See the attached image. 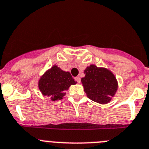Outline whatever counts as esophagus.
Returning <instances> with one entry per match:
<instances>
[{
	"instance_id": "esophagus-1",
	"label": "esophagus",
	"mask_w": 149,
	"mask_h": 149,
	"mask_svg": "<svg viewBox=\"0 0 149 149\" xmlns=\"http://www.w3.org/2000/svg\"><path fill=\"white\" fill-rule=\"evenodd\" d=\"M74 79H75V80L77 82V83H79V84H80V77H76Z\"/></svg>"
}]
</instances>
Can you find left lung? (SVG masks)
Instances as JSON below:
<instances>
[{"mask_svg": "<svg viewBox=\"0 0 149 149\" xmlns=\"http://www.w3.org/2000/svg\"><path fill=\"white\" fill-rule=\"evenodd\" d=\"M85 77L81 82L84 91L90 100L106 104L111 101L117 88V79L114 74L106 68H100L95 65H90L84 70Z\"/></svg>", "mask_w": 149, "mask_h": 149, "instance_id": "8db88e82", "label": "left lung"}]
</instances>
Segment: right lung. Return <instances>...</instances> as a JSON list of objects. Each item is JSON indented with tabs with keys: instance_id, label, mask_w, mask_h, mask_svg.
<instances>
[{
	"instance_id": "right-lung-1",
	"label": "right lung",
	"mask_w": 149,
	"mask_h": 149,
	"mask_svg": "<svg viewBox=\"0 0 149 149\" xmlns=\"http://www.w3.org/2000/svg\"><path fill=\"white\" fill-rule=\"evenodd\" d=\"M76 84L77 82L69 72L63 71L54 65L40 77L38 88L43 96L50 97L52 101H56L63 99L65 95V91L71 85Z\"/></svg>"
}]
</instances>
